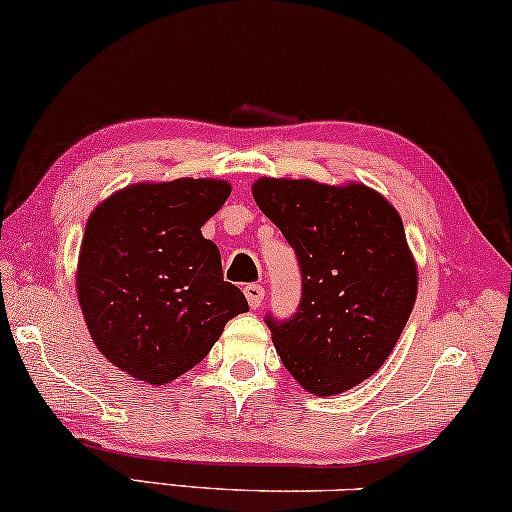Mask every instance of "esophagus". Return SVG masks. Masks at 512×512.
I'll list each match as a JSON object with an SVG mask.
<instances>
[{"label":"esophagus","instance_id":"esophagus-1","mask_svg":"<svg viewBox=\"0 0 512 512\" xmlns=\"http://www.w3.org/2000/svg\"><path fill=\"white\" fill-rule=\"evenodd\" d=\"M243 293H245V300H248L252 309H257L264 302V288L260 286V283H248V286L243 288Z\"/></svg>","mask_w":512,"mask_h":512}]
</instances>
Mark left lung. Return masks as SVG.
I'll list each match as a JSON object with an SVG mask.
<instances>
[{"label": "left lung", "instance_id": "8db88e82", "mask_svg": "<svg viewBox=\"0 0 512 512\" xmlns=\"http://www.w3.org/2000/svg\"><path fill=\"white\" fill-rule=\"evenodd\" d=\"M252 196L295 250L302 276L295 314L264 316L283 366L319 397L359 385L390 357L416 302L401 217L361 184L264 177Z\"/></svg>", "mask_w": 512, "mask_h": 512}]
</instances>
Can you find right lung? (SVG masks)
Returning <instances> with one entry per match:
<instances>
[{
    "label": "right lung",
    "mask_w": 512,
    "mask_h": 512,
    "mask_svg": "<svg viewBox=\"0 0 512 512\" xmlns=\"http://www.w3.org/2000/svg\"><path fill=\"white\" fill-rule=\"evenodd\" d=\"M217 179L134 184L89 217L77 295L103 357L163 385L200 364L248 300L224 281L203 226L229 198Z\"/></svg>",
    "instance_id": "add662e5"
}]
</instances>
